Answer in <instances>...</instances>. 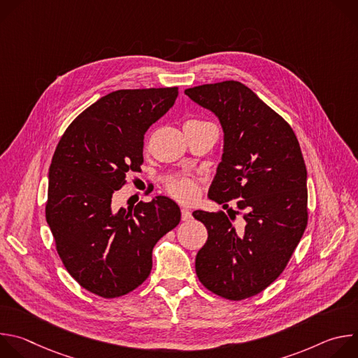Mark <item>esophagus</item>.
Here are the masks:
<instances>
[{
	"label": "esophagus",
	"instance_id": "1",
	"mask_svg": "<svg viewBox=\"0 0 358 358\" xmlns=\"http://www.w3.org/2000/svg\"><path fill=\"white\" fill-rule=\"evenodd\" d=\"M191 218H192L191 211L187 210V208H182V210H181V220H182V221H189Z\"/></svg>",
	"mask_w": 358,
	"mask_h": 358
}]
</instances>
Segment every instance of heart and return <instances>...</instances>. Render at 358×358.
I'll list each match as a JSON object with an SVG mask.
<instances>
[{"mask_svg":"<svg viewBox=\"0 0 358 358\" xmlns=\"http://www.w3.org/2000/svg\"><path fill=\"white\" fill-rule=\"evenodd\" d=\"M167 191L171 196L178 199L180 202H194L198 196V188L196 185L185 178V177H176L169 181Z\"/></svg>","mask_w":358,"mask_h":358,"instance_id":"b5f03b06","label":"heart"}]
</instances>
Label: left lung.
Returning <instances> with one entry per match:
<instances>
[{
  "label": "left lung",
  "instance_id": "1",
  "mask_svg": "<svg viewBox=\"0 0 358 358\" xmlns=\"http://www.w3.org/2000/svg\"><path fill=\"white\" fill-rule=\"evenodd\" d=\"M211 110L224 130V155L208 196L236 211H194L208 231L195 258L199 282L229 300L265 290L285 271L308 227V171L289 123L236 80L184 92ZM242 215L245 231L233 227Z\"/></svg>",
  "mask_w": 358,
  "mask_h": 358
}]
</instances>
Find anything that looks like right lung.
<instances>
[{"label":"right lung","mask_w":358,"mask_h":358,"mask_svg":"<svg viewBox=\"0 0 358 358\" xmlns=\"http://www.w3.org/2000/svg\"><path fill=\"white\" fill-rule=\"evenodd\" d=\"M177 96L178 87L112 92L69 124L54 152L46 222L66 271L100 297L138 287L151 272L152 248L181 220L163 195L130 210L113 201L127 173L141 171L144 134Z\"/></svg>","instance_id":"1"}]
</instances>
